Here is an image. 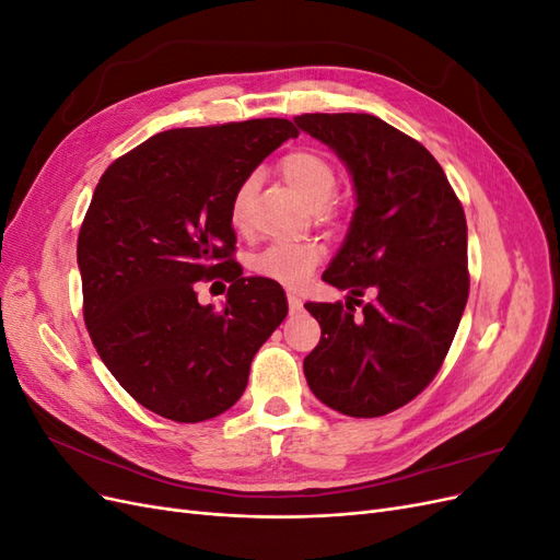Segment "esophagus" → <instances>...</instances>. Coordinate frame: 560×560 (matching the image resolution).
Listing matches in <instances>:
<instances>
[{
  "label": "esophagus",
  "instance_id": "34e87169",
  "mask_svg": "<svg viewBox=\"0 0 560 560\" xmlns=\"http://www.w3.org/2000/svg\"><path fill=\"white\" fill-rule=\"evenodd\" d=\"M287 303H290V311L292 313H296V311H301V306H303V301L296 296V294H287Z\"/></svg>",
  "mask_w": 560,
  "mask_h": 560
}]
</instances>
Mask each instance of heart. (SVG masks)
<instances>
[{
	"instance_id": "1",
	"label": "heart",
	"mask_w": 560,
	"mask_h": 560,
	"mask_svg": "<svg viewBox=\"0 0 560 560\" xmlns=\"http://www.w3.org/2000/svg\"><path fill=\"white\" fill-rule=\"evenodd\" d=\"M280 173L313 208L329 206L338 191V175L334 165L311 149H299L287 154L280 161ZM252 189L254 179L241 182L238 189H235L229 208L233 226L243 229L247 224ZM319 259L322 249L315 243H276L254 257L252 270L278 284L299 287L311 278Z\"/></svg>"
}]
</instances>
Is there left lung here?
I'll use <instances>...</instances> for the list:
<instances>
[{"label": "left lung", "mask_w": 560, "mask_h": 560, "mask_svg": "<svg viewBox=\"0 0 560 560\" xmlns=\"http://www.w3.org/2000/svg\"><path fill=\"white\" fill-rule=\"evenodd\" d=\"M352 175L358 208L322 280L346 306L306 303L319 343L303 360L313 395L352 418H376L425 389L453 343L469 294L467 222L430 151L371 114H301ZM375 299L353 315L358 295Z\"/></svg>", "instance_id": "8db88e82"}]
</instances>
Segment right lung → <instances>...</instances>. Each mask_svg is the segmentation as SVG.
I'll return each mask as SVG.
<instances>
[{
  "mask_svg": "<svg viewBox=\"0 0 560 560\" xmlns=\"http://www.w3.org/2000/svg\"><path fill=\"white\" fill-rule=\"evenodd\" d=\"M296 135L287 118L175 128L100 177L77 243L83 319L100 360L144 409L202 422L245 393L287 296L273 280L241 278L229 208L254 167ZM214 275L232 282L219 312L192 290Z\"/></svg>",
  "mask_w": 560,
  "mask_h": 560,
  "instance_id": "add662e5",
  "label": "right lung"
}]
</instances>
